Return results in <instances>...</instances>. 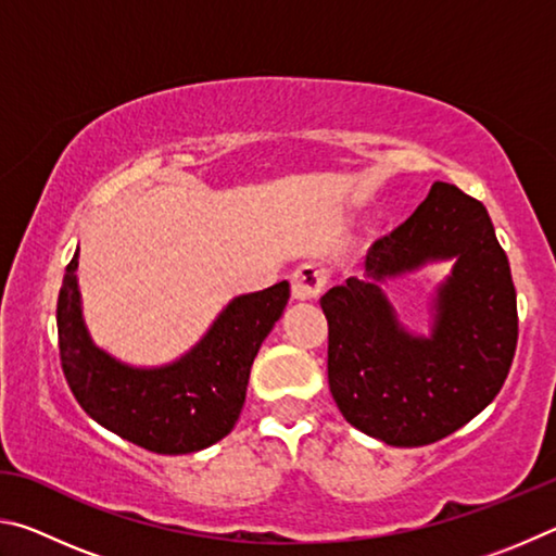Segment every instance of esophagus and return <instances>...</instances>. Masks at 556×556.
<instances>
[{
	"mask_svg": "<svg viewBox=\"0 0 556 556\" xmlns=\"http://www.w3.org/2000/svg\"><path fill=\"white\" fill-rule=\"evenodd\" d=\"M289 281H291V299L312 301V299L321 294V289L326 285V277L316 265H301V267L291 271Z\"/></svg>",
	"mask_w": 556,
	"mask_h": 556,
	"instance_id": "esophagus-1",
	"label": "esophagus"
}]
</instances>
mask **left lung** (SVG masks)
Instances as JSON below:
<instances>
[{"label": "left lung", "mask_w": 556, "mask_h": 556, "mask_svg": "<svg viewBox=\"0 0 556 556\" xmlns=\"http://www.w3.org/2000/svg\"><path fill=\"white\" fill-rule=\"evenodd\" d=\"M434 261L452 275L432 300V333L412 334L381 291L388 278ZM328 384L348 425L390 446L454 434L501 392L517 345L510 262L481 201L437 181L407 223L321 296Z\"/></svg>", "instance_id": "left-lung-1"}]
</instances>
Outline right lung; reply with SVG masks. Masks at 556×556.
Here are the masks:
<instances>
[{"mask_svg":"<svg viewBox=\"0 0 556 556\" xmlns=\"http://www.w3.org/2000/svg\"><path fill=\"white\" fill-rule=\"evenodd\" d=\"M78 250L59 291L63 375L88 417L154 454L178 456L228 437L248 392L252 361L289 301V281L235 296L205 336L174 363L137 368L102 351L83 318Z\"/></svg>","mask_w":556,"mask_h":556,"instance_id":"obj_1","label":"right lung"}]
</instances>
